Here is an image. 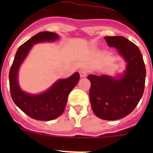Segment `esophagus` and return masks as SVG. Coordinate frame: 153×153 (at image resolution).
I'll return each instance as SVG.
<instances>
[{
  "mask_svg": "<svg viewBox=\"0 0 153 153\" xmlns=\"http://www.w3.org/2000/svg\"><path fill=\"white\" fill-rule=\"evenodd\" d=\"M79 75H80L81 77H86V75H87V71L86 70H81L79 71Z\"/></svg>",
  "mask_w": 153,
  "mask_h": 153,
  "instance_id": "esophagus-1",
  "label": "esophagus"
}]
</instances>
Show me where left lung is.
<instances>
[{
	"mask_svg": "<svg viewBox=\"0 0 153 153\" xmlns=\"http://www.w3.org/2000/svg\"><path fill=\"white\" fill-rule=\"evenodd\" d=\"M110 47L117 49L126 62L123 74L118 77L90 74V100L99 118L116 120L129 115L136 108L144 92L146 67L140 49L124 36H105Z\"/></svg>",
	"mask_w": 153,
	"mask_h": 153,
	"instance_id": "8db88e82",
	"label": "left lung"
}]
</instances>
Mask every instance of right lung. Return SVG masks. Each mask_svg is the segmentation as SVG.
Masks as SVG:
<instances>
[{"label":"right lung","mask_w":153,"mask_h":153,"mask_svg":"<svg viewBox=\"0 0 153 153\" xmlns=\"http://www.w3.org/2000/svg\"><path fill=\"white\" fill-rule=\"evenodd\" d=\"M56 33L44 31L36 33L19 47L9 73L10 95L14 103L30 117L42 121L57 118L63 113L71 90L77 84L79 73L76 72L67 79H58L48 90L40 94L24 92L19 86L18 71L33 45L40 42L55 41Z\"/></svg>","instance_id":"right-lung-1"}]
</instances>
